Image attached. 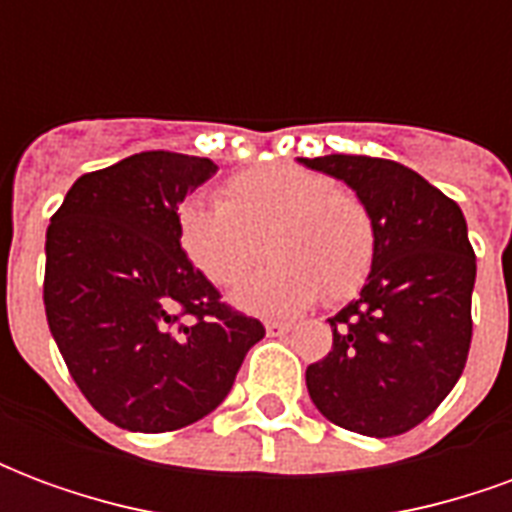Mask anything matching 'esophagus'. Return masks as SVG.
Returning a JSON list of instances; mask_svg holds the SVG:
<instances>
[{
  "label": "esophagus",
  "mask_w": 512,
  "mask_h": 512,
  "mask_svg": "<svg viewBox=\"0 0 512 512\" xmlns=\"http://www.w3.org/2000/svg\"><path fill=\"white\" fill-rule=\"evenodd\" d=\"M293 326L290 323H282V321H268L266 323V334L268 337H285Z\"/></svg>",
  "instance_id": "obj_1"
}]
</instances>
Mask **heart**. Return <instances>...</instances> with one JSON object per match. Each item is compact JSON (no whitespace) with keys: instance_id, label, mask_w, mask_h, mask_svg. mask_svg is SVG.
Instances as JSON below:
<instances>
[{"instance_id":"b5f03b06","label":"heart","mask_w":512,"mask_h":512,"mask_svg":"<svg viewBox=\"0 0 512 512\" xmlns=\"http://www.w3.org/2000/svg\"><path fill=\"white\" fill-rule=\"evenodd\" d=\"M183 257L230 288L263 252L271 263L233 293L235 307L266 318L293 315L365 285L376 260V224L356 191L329 175L274 161L244 169L216 191V205L186 200L175 213Z\"/></svg>"}]
</instances>
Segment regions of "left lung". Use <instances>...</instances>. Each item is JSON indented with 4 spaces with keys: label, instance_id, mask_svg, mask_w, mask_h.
Instances as JSON below:
<instances>
[{
    "label": "left lung",
    "instance_id": "left-lung-1",
    "mask_svg": "<svg viewBox=\"0 0 512 512\" xmlns=\"http://www.w3.org/2000/svg\"><path fill=\"white\" fill-rule=\"evenodd\" d=\"M343 180L376 224L362 293L334 318L332 351L307 367L312 403L362 436H400L430 417L461 378L472 343L474 249L458 202L397 161L299 158Z\"/></svg>",
    "mask_w": 512,
    "mask_h": 512
}]
</instances>
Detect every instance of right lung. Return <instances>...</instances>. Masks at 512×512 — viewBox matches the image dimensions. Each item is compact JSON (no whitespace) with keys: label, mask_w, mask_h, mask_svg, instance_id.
<instances>
[{"label":"right lung","mask_w":512,"mask_h":512,"mask_svg":"<svg viewBox=\"0 0 512 512\" xmlns=\"http://www.w3.org/2000/svg\"><path fill=\"white\" fill-rule=\"evenodd\" d=\"M211 158L136 153L87 172L46 230L43 304L90 406L117 428H186L233 389L263 323L230 310L183 257L175 213Z\"/></svg>","instance_id":"add662e5"}]
</instances>
